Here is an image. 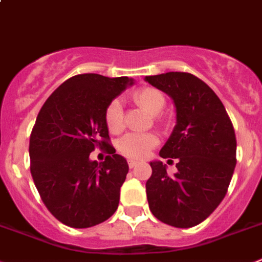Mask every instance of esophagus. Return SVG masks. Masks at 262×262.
Wrapping results in <instances>:
<instances>
[{
  "label": "esophagus",
  "mask_w": 262,
  "mask_h": 262,
  "mask_svg": "<svg viewBox=\"0 0 262 262\" xmlns=\"http://www.w3.org/2000/svg\"><path fill=\"white\" fill-rule=\"evenodd\" d=\"M138 164H139V161H136V160H128V166L131 167V169H134V167H135Z\"/></svg>",
  "instance_id": "34e87169"
}]
</instances>
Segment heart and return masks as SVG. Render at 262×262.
<instances>
[{
    "instance_id": "b5f03b06",
    "label": "heart",
    "mask_w": 262,
    "mask_h": 262,
    "mask_svg": "<svg viewBox=\"0 0 262 262\" xmlns=\"http://www.w3.org/2000/svg\"><path fill=\"white\" fill-rule=\"evenodd\" d=\"M134 100L140 106L147 109L152 114H157L165 105L164 95L156 88H141L134 95ZM105 121L107 128L112 133H118L123 127V105L121 100L115 98L107 105L105 110ZM158 139L153 134L129 133L119 140L118 148L124 156L131 158H143L149 153L155 145H157Z\"/></svg>"
}]
</instances>
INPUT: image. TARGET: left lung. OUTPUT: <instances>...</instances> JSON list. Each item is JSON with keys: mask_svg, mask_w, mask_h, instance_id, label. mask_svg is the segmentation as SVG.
I'll return each instance as SVG.
<instances>
[{"mask_svg": "<svg viewBox=\"0 0 262 262\" xmlns=\"http://www.w3.org/2000/svg\"><path fill=\"white\" fill-rule=\"evenodd\" d=\"M170 96L177 113L162 158H178V171L152 161L147 181L149 209L157 220L181 229L201 224L224 200L236 165V139L224 104L208 84L188 73L145 76ZM170 161V160H169Z\"/></svg>", "mask_w": 262, "mask_h": 262, "instance_id": "left-lung-1", "label": "left lung"}]
</instances>
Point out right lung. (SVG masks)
<instances>
[{"label": "right lung", "instance_id": "1", "mask_svg": "<svg viewBox=\"0 0 262 262\" xmlns=\"http://www.w3.org/2000/svg\"><path fill=\"white\" fill-rule=\"evenodd\" d=\"M133 84L127 76L75 75L38 113L30 139L31 174L48 210L66 226H96L118 208L128 164L109 144L105 110ZM96 146L107 148L104 163L89 158Z\"/></svg>", "mask_w": 262, "mask_h": 262}]
</instances>
